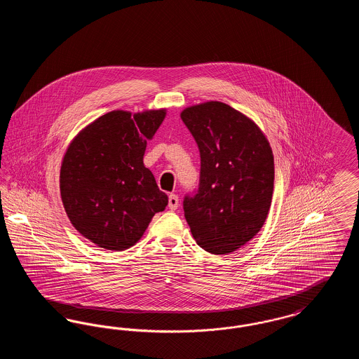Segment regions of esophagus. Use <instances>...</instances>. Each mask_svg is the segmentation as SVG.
Listing matches in <instances>:
<instances>
[{
  "instance_id": "1",
  "label": "esophagus",
  "mask_w": 359,
  "mask_h": 359,
  "mask_svg": "<svg viewBox=\"0 0 359 359\" xmlns=\"http://www.w3.org/2000/svg\"><path fill=\"white\" fill-rule=\"evenodd\" d=\"M168 207H170V210H176V208L179 207V196H177V195H175V194L170 195Z\"/></svg>"
}]
</instances>
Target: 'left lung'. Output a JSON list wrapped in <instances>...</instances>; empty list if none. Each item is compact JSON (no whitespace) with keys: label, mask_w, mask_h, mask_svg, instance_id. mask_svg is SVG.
Masks as SVG:
<instances>
[{"label":"left lung","mask_w":359,"mask_h":359,"mask_svg":"<svg viewBox=\"0 0 359 359\" xmlns=\"http://www.w3.org/2000/svg\"><path fill=\"white\" fill-rule=\"evenodd\" d=\"M201 154L199 187L183 201L184 217L198 245L227 255L253 238L268 217L274 161L259 128L223 102L201 103L182 111Z\"/></svg>","instance_id":"1"}]
</instances>
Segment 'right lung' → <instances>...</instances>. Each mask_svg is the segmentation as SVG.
<instances>
[{"instance_id":"1","label":"right lung","mask_w":359,"mask_h":359,"mask_svg":"<svg viewBox=\"0 0 359 359\" xmlns=\"http://www.w3.org/2000/svg\"><path fill=\"white\" fill-rule=\"evenodd\" d=\"M165 110L133 117L116 110L94 121L72 140L60 168V195L74 227L109 250H125L142 237L168 196L144 165Z\"/></svg>"}]
</instances>
